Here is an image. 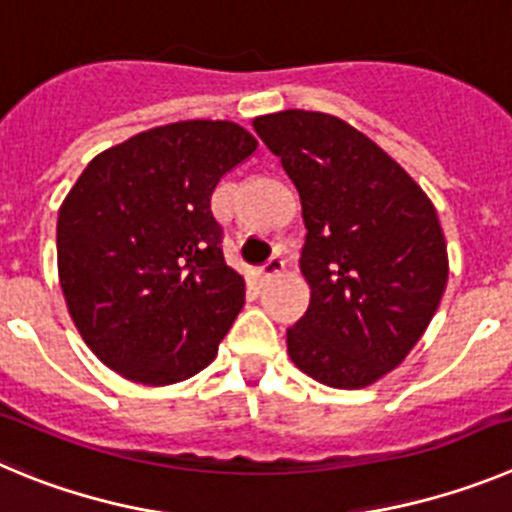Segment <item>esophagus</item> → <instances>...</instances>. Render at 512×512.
Returning a JSON list of instances; mask_svg holds the SVG:
<instances>
[{"label":"esophagus","instance_id":"34e87169","mask_svg":"<svg viewBox=\"0 0 512 512\" xmlns=\"http://www.w3.org/2000/svg\"><path fill=\"white\" fill-rule=\"evenodd\" d=\"M283 267H285V262L280 260V257H270V260H267L265 265L260 267V278H262V280L275 278V275L283 273Z\"/></svg>","mask_w":512,"mask_h":512}]
</instances>
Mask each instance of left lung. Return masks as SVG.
<instances>
[{
	"label": "left lung",
	"mask_w": 512,
	"mask_h": 512,
	"mask_svg": "<svg viewBox=\"0 0 512 512\" xmlns=\"http://www.w3.org/2000/svg\"><path fill=\"white\" fill-rule=\"evenodd\" d=\"M301 196L308 311L288 329L293 365L359 390L403 362L449 280L434 204L377 142L344 119L285 109L252 119Z\"/></svg>",
	"instance_id": "8db88e82"
}]
</instances>
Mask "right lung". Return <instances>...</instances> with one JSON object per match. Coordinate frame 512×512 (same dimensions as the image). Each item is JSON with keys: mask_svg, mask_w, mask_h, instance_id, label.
Wrapping results in <instances>:
<instances>
[{"mask_svg": "<svg viewBox=\"0 0 512 512\" xmlns=\"http://www.w3.org/2000/svg\"><path fill=\"white\" fill-rule=\"evenodd\" d=\"M257 140L227 119H183L96 155L58 211V280L86 347L142 385L211 365L245 278L224 262L211 193Z\"/></svg>", "mask_w": 512, "mask_h": 512, "instance_id": "obj_1", "label": "right lung"}]
</instances>
